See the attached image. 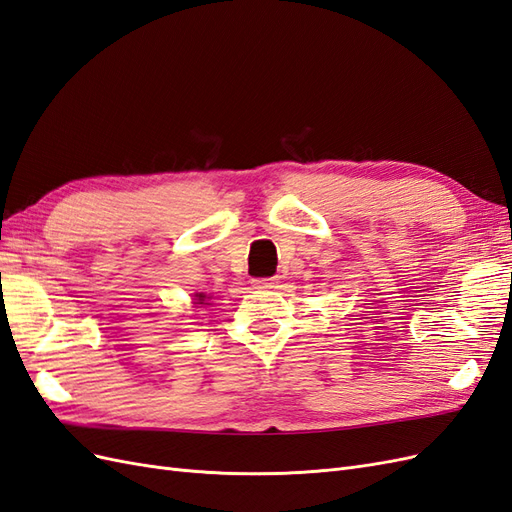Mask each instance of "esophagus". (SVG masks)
Masks as SVG:
<instances>
[{
  "mask_svg": "<svg viewBox=\"0 0 512 512\" xmlns=\"http://www.w3.org/2000/svg\"><path fill=\"white\" fill-rule=\"evenodd\" d=\"M277 277H260V280H254V286L256 288H262V290H271V288H277Z\"/></svg>",
  "mask_w": 512,
  "mask_h": 512,
  "instance_id": "1",
  "label": "esophagus"
}]
</instances>
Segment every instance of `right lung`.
I'll return each mask as SVG.
<instances>
[{
    "label": "right lung",
    "mask_w": 512,
    "mask_h": 512,
    "mask_svg": "<svg viewBox=\"0 0 512 512\" xmlns=\"http://www.w3.org/2000/svg\"><path fill=\"white\" fill-rule=\"evenodd\" d=\"M205 299H207L205 294H196V303H198V305H209V303H205Z\"/></svg>",
    "instance_id": "1"
}]
</instances>
